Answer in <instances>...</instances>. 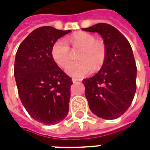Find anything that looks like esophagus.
Listing matches in <instances>:
<instances>
[{
  "instance_id": "obj_1",
  "label": "esophagus",
  "mask_w": 150,
  "mask_h": 150,
  "mask_svg": "<svg viewBox=\"0 0 150 150\" xmlns=\"http://www.w3.org/2000/svg\"><path fill=\"white\" fill-rule=\"evenodd\" d=\"M79 81L80 80L76 79V78H73V79H72V81H73L74 83H76V81Z\"/></svg>"
}]
</instances>
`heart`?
<instances>
[{
  "instance_id": "b5f03b06",
  "label": "heart",
  "mask_w": 150,
  "mask_h": 150,
  "mask_svg": "<svg viewBox=\"0 0 150 150\" xmlns=\"http://www.w3.org/2000/svg\"><path fill=\"white\" fill-rule=\"evenodd\" d=\"M74 47L81 48L76 62H73L65 68V72L69 76L81 78L93 70L100 69L105 60L106 50L104 43L96 40L93 35L86 32L75 33L69 38ZM52 56L57 64L64 67L70 60V48L64 39H59L52 48Z\"/></svg>"
}]
</instances>
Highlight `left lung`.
<instances>
[{"mask_svg": "<svg viewBox=\"0 0 150 150\" xmlns=\"http://www.w3.org/2000/svg\"><path fill=\"white\" fill-rule=\"evenodd\" d=\"M82 29L99 33L106 50L98 74L82 81L89 109L100 118H118L130 106L136 93L137 67L130 44L109 24L99 23Z\"/></svg>", "mask_w": 150, "mask_h": 150, "instance_id": "1", "label": "left lung"}]
</instances>
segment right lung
Instances as JSON below:
<instances>
[{
  "label": "right lung",
  "instance_id": "1",
  "mask_svg": "<svg viewBox=\"0 0 150 150\" xmlns=\"http://www.w3.org/2000/svg\"><path fill=\"white\" fill-rule=\"evenodd\" d=\"M71 30L43 26L30 33L20 45L14 76L21 103L29 115L45 125L63 121L69 112L71 77L57 64L52 48Z\"/></svg>",
  "mask_w": 150,
  "mask_h": 150
}]
</instances>
